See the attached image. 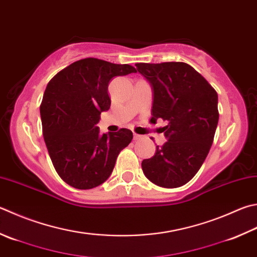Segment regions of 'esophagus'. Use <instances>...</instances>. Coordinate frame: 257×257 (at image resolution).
Here are the masks:
<instances>
[{"mask_svg":"<svg viewBox=\"0 0 257 257\" xmlns=\"http://www.w3.org/2000/svg\"><path fill=\"white\" fill-rule=\"evenodd\" d=\"M133 138H134V140H135V141H137V140H140V139H141V138H142V135H140V134H137V133H134V134H133Z\"/></svg>","mask_w":257,"mask_h":257,"instance_id":"esophagus-1","label":"esophagus"}]
</instances>
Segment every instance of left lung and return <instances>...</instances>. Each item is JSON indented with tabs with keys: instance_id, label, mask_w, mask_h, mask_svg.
Wrapping results in <instances>:
<instances>
[{
	"instance_id": "8db88e82",
	"label": "left lung",
	"mask_w": 257,
	"mask_h": 257,
	"mask_svg": "<svg viewBox=\"0 0 257 257\" xmlns=\"http://www.w3.org/2000/svg\"><path fill=\"white\" fill-rule=\"evenodd\" d=\"M153 90L152 118L167 120L168 141L142 161L150 181L163 188L186 185L199 171L218 124V95L199 72L186 62L135 65Z\"/></svg>"
}]
</instances>
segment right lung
Here are the masks:
<instances>
[{
	"instance_id": "right-lung-1",
	"label": "right lung",
	"mask_w": 257,
	"mask_h": 257,
	"mask_svg": "<svg viewBox=\"0 0 257 257\" xmlns=\"http://www.w3.org/2000/svg\"><path fill=\"white\" fill-rule=\"evenodd\" d=\"M137 72L131 65L85 58L60 70L48 83L40 105L43 139L59 177L76 189L107 180L132 131L100 134L96 124L108 110L109 80Z\"/></svg>"
}]
</instances>
